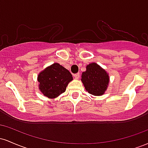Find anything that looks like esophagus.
I'll use <instances>...</instances> for the list:
<instances>
[{"mask_svg": "<svg viewBox=\"0 0 148 148\" xmlns=\"http://www.w3.org/2000/svg\"><path fill=\"white\" fill-rule=\"evenodd\" d=\"M74 78H75V79H79L80 78V74L79 73H77V74H74Z\"/></svg>", "mask_w": 148, "mask_h": 148, "instance_id": "esophagus-1", "label": "esophagus"}]
</instances>
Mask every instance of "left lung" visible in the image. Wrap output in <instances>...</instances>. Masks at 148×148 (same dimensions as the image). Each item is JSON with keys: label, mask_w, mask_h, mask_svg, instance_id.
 Listing matches in <instances>:
<instances>
[{"label": "left lung", "mask_w": 148, "mask_h": 148, "mask_svg": "<svg viewBox=\"0 0 148 148\" xmlns=\"http://www.w3.org/2000/svg\"><path fill=\"white\" fill-rule=\"evenodd\" d=\"M81 81L88 93L95 96L103 95L109 84L108 73L96 62L86 66V70L81 74Z\"/></svg>", "instance_id": "1"}]
</instances>
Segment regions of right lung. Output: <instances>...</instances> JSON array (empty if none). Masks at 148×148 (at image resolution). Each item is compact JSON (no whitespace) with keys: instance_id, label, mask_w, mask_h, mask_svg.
Segmentation results:
<instances>
[{"instance_id":"obj_1","label":"right lung","mask_w":148,"mask_h":148,"mask_svg":"<svg viewBox=\"0 0 148 148\" xmlns=\"http://www.w3.org/2000/svg\"><path fill=\"white\" fill-rule=\"evenodd\" d=\"M72 80L69 70L57 62L47 67L37 75L39 90L49 99L56 98L64 92Z\"/></svg>"}]
</instances>
